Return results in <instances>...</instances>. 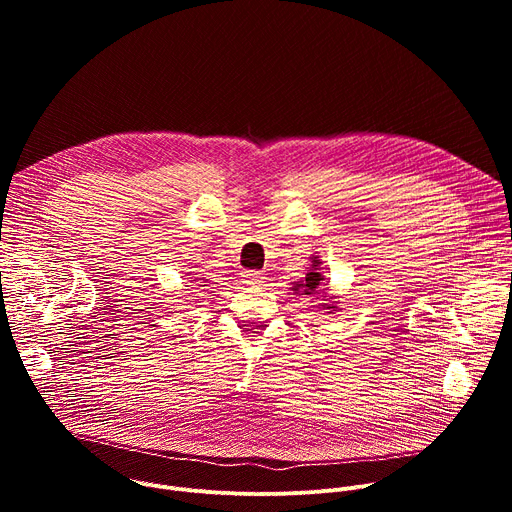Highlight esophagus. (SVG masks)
Instances as JSON below:
<instances>
[{"instance_id": "34e87169", "label": "esophagus", "mask_w": 512, "mask_h": 512, "mask_svg": "<svg viewBox=\"0 0 512 512\" xmlns=\"http://www.w3.org/2000/svg\"><path fill=\"white\" fill-rule=\"evenodd\" d=\"M241 277H243V283H249V285H255V283H261L265 277H263V273H259V271H243L241 273Z\"/></svg>"}]
</instances>
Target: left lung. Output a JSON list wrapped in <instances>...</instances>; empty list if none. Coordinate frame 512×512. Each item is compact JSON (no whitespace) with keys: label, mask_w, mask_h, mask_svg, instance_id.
<instances>
[{"label":"left lung","mask_w":512,"mask_h":512,"mask_svg":"<svg viewBox=\"0 0 512 512\" xmlns=\"http://www.w3.org/2000/svg\"><path fill=\"white\" fill-rule=\"evenodd\" d=\"M320 259L318 257H314L312 259V269L306 273V277L302 279V281H296L294 283V289L296 294H300V296H316V294H322V289H320V285H322V281H324V275L320 273ZM322 298H326V296H322ZM330 302V300H328ZM324 308H328V310H336V306L334 304H324Z\"/></svg>","instance_id":"8db88e82"}]
</instances>
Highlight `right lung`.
I'll use <instances>...</instances> for the list:
<instances>
[{
	"label": "right lung",
	"mask_w": 512,
	"mask_h": 512,
	"mask_svg": "<svg viewBox=\"0 0 512 512\" xmlns=\"http://www.w3.org/2000/svg\"><path fill=\"white\" fill-rule=\"evenodd\" d=\"M190 281H192V283H194V281H200V283H206V281H204V277H190Z\"/></svg>",
	"instance_id": "add662e5"
}]
</instances>
